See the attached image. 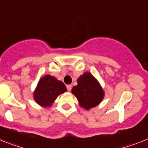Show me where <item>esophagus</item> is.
Wrapping results in <instances>:
<instances>
[{
	"instance_id": "esophagus-1",
	"label": "esophagus",
	"mask_w": 148,
	"mask_h": 148,
	"mask_svg": "<svg viewBox=\"0 0 148 148\" xmlns=\"http://www.w3.org/2000/svg\"><path fill=\"white\" fill-rule=\"evenodd\" d=\"M66 86H67V89H68V91L70 92L71 90V88H72L71 85H67Z\"/></svg>"
}]
</instances>
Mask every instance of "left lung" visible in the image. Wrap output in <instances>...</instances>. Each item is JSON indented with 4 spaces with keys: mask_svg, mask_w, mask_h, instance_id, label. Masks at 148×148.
Instances as JSON below:
<instances>
[{
    "mask_svg": "<svg viewBox=\"0 0 148 148\" xmlns=\"http://www.w3.org/2000/svg\"><path fill=\"white\" fill-rule=\"evenodd\" d=\"M81 108L90 110L99 105L105 97V92L99 82L89 72H85L77 79V85L71 89Z\"/></svg>",
    "mask_w": 148,
    "mask_h": 148,
    "instance_id": "left-lung-1",
    "label": "left lung"
}]
</instances>
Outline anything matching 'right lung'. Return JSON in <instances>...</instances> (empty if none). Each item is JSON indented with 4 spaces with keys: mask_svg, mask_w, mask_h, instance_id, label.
Instances as JSON below:
<instances>
[{
    "mask_svg": "<svg viewBox=\"0 0 148 148\" xmlns=\"http://www.w3.org/2000/svg\"><path fill=\"white\" fill-rule=\"evenodd\" d=\"M67 91L62 81L58 80L54 76L46 74L40 79L33 92L34 100L40 106L51 107L59 95Z\"/></svg>",
    "mask_w": 148,
    "mask_h": 148,
    "instance_id": "obj_1",
    "label": "right lung"
}]
</instances>
